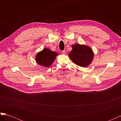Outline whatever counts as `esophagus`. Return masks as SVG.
<instances>
[{"label": "esophagus", "instance_id": "1", "mask_svg": "<svg viewBox=\"0 0 121 121\" xmlns=\"http://www.w3.org/2000/svg\"><path fill=\"white\" fill-rule=\"evenodd\" d=\"M62 53H63L64 54H65V53H66V52H65V50H64L62 51Z\"/></svg>", "mask_w": 121, "mask_h": 121}]
</instances>
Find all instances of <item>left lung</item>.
<instances>
[{"label": "left lung", "instance_id": "8db88e82", "mask_svg": "<svg viewBox=\"0 0 121 121\" xmlns=\"http://www.w3.org/2000/svg\"><path fill=\"white\" fill-rule=\"evenodd\" d=\"M69 56L74 63L82 67L89 65L93 59V52L89 47L79 44L73 45Z\"/></svg>", "mask_w": 121, "mask_h": 121}]
</instances>
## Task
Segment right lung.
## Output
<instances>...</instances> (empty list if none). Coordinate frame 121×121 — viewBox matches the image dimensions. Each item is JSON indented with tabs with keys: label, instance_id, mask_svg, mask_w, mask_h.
<instances>
[{
	"label": "right lung",
	"instance_id": "add662e5",
	"mask_svg": "<svg viewBox=\"0 0 121 121\" xmlns=\"http://www.w3.org/2000/svg\"><path fill=\"white\" fill-rule=\"evenodd\" d=\"M58 54L51 51L49 49L45 48L37 53L36 56L37 63L45 67H48L52 65Z\"/></svg>",
	"mask_w": 121,
	"mask_h": 121
}]
</instances>
